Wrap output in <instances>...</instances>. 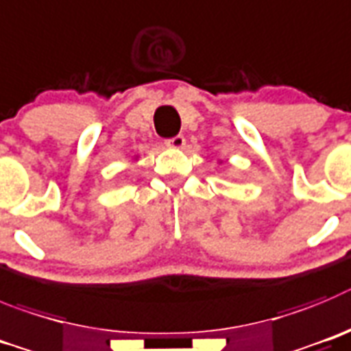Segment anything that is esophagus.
<instances>
[{"label":"esophagus","instance_id":"1","mask_svg":"<svg viewBox=\"0 0 351 351\" xmlns=\"http://www.w3.org/2000/svg\"><path fill=\"white\" fill-rule=\"evenodd\" d=\"M166 147L175 148V150H180V148L185 147V138H183L182 134H178V136H175V138H171V140L166 141Z\"/></svg>","mask_w":351,"mask_h":351}]
</instances>
